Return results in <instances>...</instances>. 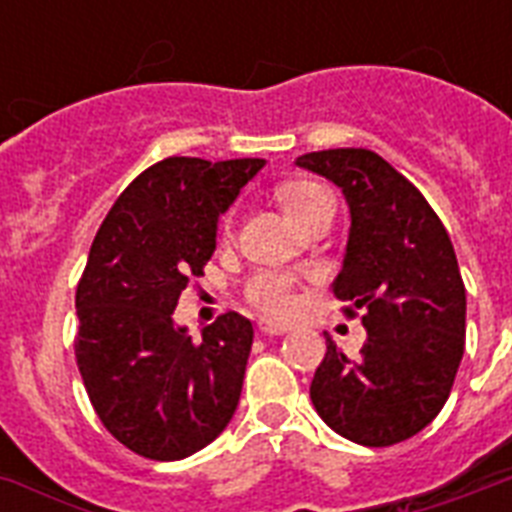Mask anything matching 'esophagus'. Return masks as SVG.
Instances as JSON below:
<instances>
[{
	"label": "esophagus",
	"instance_id": "1",
	"mask_svg": "<svg viewBox=\"0 0 512 512\" xmlns=\"http://www.w3.org/2000/svg\"><path fill=\"white\" fill-rule=\"evenodd\" d=\"M260 332H263V335H268V337H276V335H284V332H287V327H284V324H276V321H260Z\"/></svg>",
	"mask_w": 512,
	"mask_h": 512
}]
</instances>
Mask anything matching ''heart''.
Returning a JSON list of instances; mask_svg holds the SVG:
<instances>
[{
  "instance_id": "heart-1",
  "label": "heart",
  "mask_w": 512,
  "mask_h": 512,
  "mask_svg": "<svg viewBox=\"0 0 512 512\" xmlns=\"http://www.w3.org/2000/svg\"><path fill=\"white\" fill-rule=\"evenodd\" d=\"M327 199L329 193L321 185L308 183V180H297V183H287L279 188L281 207L297 225H303L305 217ZM247 300L255 305L257 311H263L265 316H273V319L292 316L297 311V305H300L295 281L289 276H281V273H260V276H255L249 281Z\"/></svg>"
}]
</instances>
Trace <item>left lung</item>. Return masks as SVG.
I'll use <instances>...</instances> for the list:
<instances>
[{"label": "left lung", "mask_w": 512, "mask_h": 512, "mask_svg": "<svg viewBox=\"0 0 512 512\" xmlns=\"http://www.w3.org/2000/svg\"><path fill=\"white\" fill-rule=\"evenodd\" d=\"M297 167L332 180L348 201V247L332 292L366 329L358 358L327 337L311 401L342 438L393 446L436 420L465 353L452 239L425 196L374 151H313Z\"/></svg>", "instance_id": "left-lung-1"}]
</instances>
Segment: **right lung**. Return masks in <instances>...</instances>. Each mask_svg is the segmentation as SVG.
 <instances>
[{
	"label": "right lung",
	"instance_id": "1",
	"mask_svg": "<svg viewBox=\"0 0 512 512\" xmlns=\"http://www.w3.org/2000/svg\"><path fill=\"white\" fill-rule=\"evenodd\" d=\"M263 167L170 156L124 188L95 233L76 287V364L100 422L140 457H191L239 406L252 321L223 313L193 342L172 311L215 252L217 217Z\"/></svg>",
	"mask_w": 512,
	"mask_h": 512
}]
</instances>
